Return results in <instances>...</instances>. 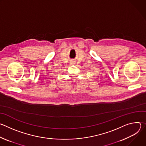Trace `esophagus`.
<instances>
[{
  "instance_id": "obj_1",
  "label": "esophagus",
  "mask_w": 146,
  "mask_h": 146,
  "mask_svg": "<svg viewBox=\"0 0 146 146\" xmlns=\"http://www.w3.org/2000/svg\"><path fill=\"white\" fill-rule=\"evenodd\" d=\"M74 62H72V64H74Z\"/></svg>"
}]
</instances>
